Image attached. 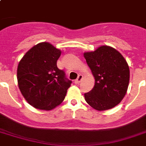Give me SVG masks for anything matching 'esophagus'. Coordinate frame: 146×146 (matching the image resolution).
<instances>
[{
	"label": "esophagus",
	"mask_w": 146,
	"mask_h": 146,
	"mask_svg": "<svg viewBox=\"0 0 146 146\" xmlns=\"http://www.w3.org/2000/svg\"><path fill=\"white\" fill-rule=\"evenodd\" d=\"M82 77H83V76H82V75H81V74L78 76L77 79H76V80H75V83H76V84H78V83H80V82H81V80H82Z\"/></svg>",
	"instance_id": "1"
}]
</instances>
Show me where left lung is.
Segmentation results:
<instances>
[{"instance_id": "1", "label": "left lung", "mask_w": 146, "mask_h": 146, "mask_svg": "<svg viewBox=\"0 0 146 146\" xmlns=\"http://www.w3.org/2000/svg\"><path fill=\"white\" fill-rule=\"evenodd\" d=\"M95 86L85 93L86 102L98 111L111 109L120 103L127 93L129 69L120 52L109 46H101L95 51L84 53Z\"/></svg>"}]
</instances>
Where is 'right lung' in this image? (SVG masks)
Instances as JSON below:
<instances>
[{
  "label": "right lung",
  "instance_id": "right-lung-1",
  "mask_svg": "<svg viewBox=\"0 0 146 146\" xmlns=\"http://www.w3.org/2000/svg\"><path fill=\"white\" fill-rule=\"evenodd\" d=\"M61 51L48 42L33 47L19 61L17 80L25 99L35 108L49 111L59 105L72 81L57 66Z\"/></svg>",
  "mask_w": 146,
  "mask_h": 146
}]
</instances>
